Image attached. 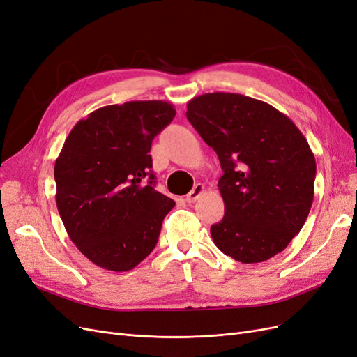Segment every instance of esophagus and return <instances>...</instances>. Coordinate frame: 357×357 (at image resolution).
Wrapping results in <instances>:
<instances>
[{"instance_id": "34e87169", "label": "esophagus", "mask_w": 357, "mask_h": 357, "mask_svg": "<svg viewBox=\"0 0 357 357\" xmlns=\"http://www.w3.org/2000/svg\"><path fill=\"white\" fill-rule=\"evenodd\" d=\"M204 192V185L202 183H197V185L190 191V194L187 195V202L188 203H194L200 199V195Z\"/></svg>"}]
</instances>
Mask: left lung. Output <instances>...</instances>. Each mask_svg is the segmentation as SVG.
I'll use <instances>...</instances> for the list:
<instances>
[{
    "mask_svg": "<svg viewBox=\"0 0 357 357\" xmlns=\"http://www.w3.org/2000/svg\"><path fill=\"white\" fill-rule=\"evenodd\" d=\"M187 117L220 162L225 216L210 234L223 255L260 263L281 253L313 203L314 155L291 119L271 104L212 92L187 104Z\"/></svg>",
    "mask_w": 357,
    "mask_h": 357,
    "instance_id": "obj_1",
    "label": "left lung"
}]
</instances>
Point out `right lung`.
Masks as SVG:
<instances>
[{"label": "right lung", "instance_id": "obj_1", "mask_svg": "<svg viewBox=\"0 0 357 357\" xmlns=\"http://www.w3.org/2000/svg\"><path fill=\"white\" fill-rule=\"evenodd\" d=\"M166 101L105 105L81 119L54 166L56 203L73 244L94 265L126 272L157 244L175 202L154 190V137L174 121Z\"/></svg>", "mask_w": 357, "mask_h": 357}]
</instances>
